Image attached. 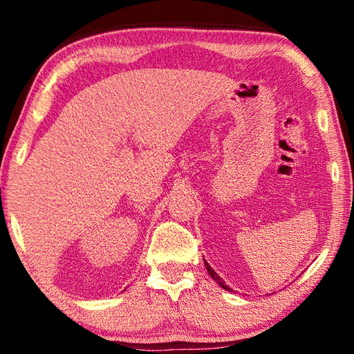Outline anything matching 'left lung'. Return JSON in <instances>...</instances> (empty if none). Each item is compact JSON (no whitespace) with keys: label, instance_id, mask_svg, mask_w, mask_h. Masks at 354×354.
<instances>
[{"label":"left lung","instance_id":"left-lung-1","mask_svg":"<svg viewBox=\"0 0 354 354\" xmlns=\"http://www.w3.org/2000/svg\"><path fill=\"white\" fill-rule=\"evenodd\" d=\"M204 263H205V268H207V270H208V274H209V275H212V278H213V280H214V281H216L217 284H219L222 289H225V290H230V292H232V290L230 289V286H227V284H225V281L222 280V278H221L219 275H217V274L214 272V269H213L212 266H209V265H208V263H207L205 260H204Z\"/></svg>","mask_w":354,"mask_h":354}]
</instances>
